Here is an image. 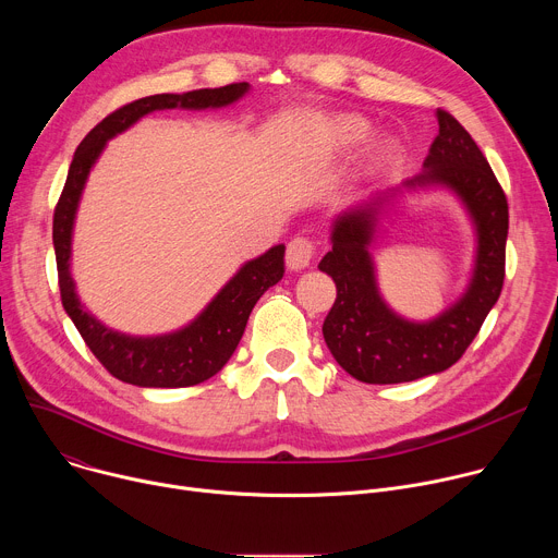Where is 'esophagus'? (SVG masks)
Listing matches in <instances>:
<instances>
[{
    "label": "esophagus",
    "instance_id": "esophagus-1",
    "mask_svg": "<svg viewBox=\"0 0 558 558\" xmlns=\"http://www.w3.org/2000/svg\"><path fill=\"white\" fill-rule=\"evenodd\" d=\"M313 254H315L313 241H308V238H293L287 247V256H284L287 269H291V271L306 269L311 265Z\"/></svg>",
    "mask_w": 558,
    "mask_h": 558
}]
</instances>
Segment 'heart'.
I'll return each instance as SVG.
<instances>
[{
	"mask_svg": "<svg viewBox=\"0 0 558 558\" xmlns=\"http://www.w3.org/2000/svg\"><path fill=\"white\" fill-rule=\"evenodd\" d=\"M333 125H336V132H338L340 141L344 145H357V143H362L368 136V123L364 119H360V117L344 114V117H338L333 121ZM395 151H397V143L395 141H390V138L379 141L375 151H373V161L375 163H388L390 158L395 156Z\"/></svg>",
	"mask_w": 558,
	"mask_h": 558,
	"instance_id": "heart-1",
	"label": "heart"
}]
</instances>
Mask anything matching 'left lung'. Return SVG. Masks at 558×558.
Returning a JSON list of instances; mask_svg holds the SVG:
<instances>
[{
  "label": "left lung",
  "instance_id": "left-lung-1",
  "mask_svg": "<svg viewBox=\"0 0 558 558\" xmlns=\"http://www.w3.org/2000/svg\"><path fill=\"white\" fill-rule=\"evenodd\" d=\"M439 134L424 172L347 207L333 218L331 252L317 269L336 282L338 298L323 333L336 362L366 384H402L450 368L480 333L501 295L506 276L508 201L486 156L463 125L437 110ZM448 189L475 227V265L466 291L439 316L417 324L380 298L369 247L380 214L404 193Z\"/></svg>",
  "mask_w": 558,
  "mask_h": 558
}]
</instances>
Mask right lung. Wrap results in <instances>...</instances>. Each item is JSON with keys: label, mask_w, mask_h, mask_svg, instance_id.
Segmentation results:
<instances>
[{"label": "right lung", "mask_w": 558, "mask_h": 558, "mask_svg": "<svg viewBox=\"0 0 558 558\" xmlns=\"http://www.w3.org/2000/svg\"><path fill=\"white\" fill-rule=\"evenodd\" d=\"M250 84H229L222 88H203L183 95H151L132 101L99 125L78 143L61 198L52 218V245L57 256L61 302L76 331L82 333L95 357L121 381L143 388H183L216 375L233 355L241 342L250 313L260 295L284 276V245H276L263 256L247 260L233 278L211 298V302L190 325L161 336H128L106 327L82 304L70 274L72 231L78 203L99 161L106 143L132 128L141 117L156 110H207L225 108L243 99Z\"/></svg>", "instance_id": "1"}]
</instances>
